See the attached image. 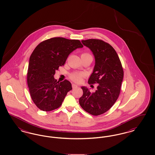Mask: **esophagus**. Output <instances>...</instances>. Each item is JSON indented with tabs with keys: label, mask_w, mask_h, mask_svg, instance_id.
I'll use <instances>...</instances> for the list:
<instances>
[{
	"label": "esophagus",
	"mask_w": 155,
	"mask_h": 155,
	"mask_svg": "<svg viewBox=\"0 0 155 155\" xmlns=\"http://www.w3.org/2000/svg\"><path fill=\"white\" fill-rule=\"evenodd\" d=\"M72 87H73V88H78V85H75V84H73L72 85Z\"/></svg>",
	"instance_id": "obj_1"
}]
</instances>
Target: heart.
<instances>
[{"label": "heart", "instance_id": "obj_1", "mask_svg": "<svg viewBox=\"0 0 155 155\" xmlns=\"http://www.w3.org/2000/svg\"><path fill=\"white\" fill-rule=\"evenodd\" d=\"M89 53H84L81 54V56H85V55H88ZM86 76V74L84 73H79V72H74L70 74V78L77 82H80L82 81L83 78Z\"/></svg>", "mask_w": 155, "mask_h": 155}]
</instances>
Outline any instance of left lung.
I'll return each instance as SVG.
<instances>
[{
	"label": "left lung",
	"mask_w": 155,
	"mask_h": 155,
	"mask_svg": "<svg viewBox=\"0 0 155 155\" xmlns=\"http://www.w3.org/2000/svg\"><path fill=\"white\" fill-rule=\"evenodd\" d=\"M82 42L91 49L95 59L88 84H98V86L94 92L82 87L83 95L79 103L85 111L99 116L109 110L116 102L123 79V68L117 53L110 45L97 39L82 40Z\"/></svg>",
	"instance_id": "obj_1"
}]
</instances>
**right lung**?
<instances>
[{
    "instance_id": "1",
    "label": "right lung",
    "mask_w": 155,
    "mask_h": 155,
    "mask_svg": "<svg viewBox=\"0 0 155 155\" xmlns=\"http://www.w3.org/2000/svg\"><path fill=\"white\" fill-rule=\"evenodd\" d=\"M82 47L79 40L55 37L35 48L30 58L27 84L31 99L40 110L49 111L61 105L72 86L67 80L57 81L54 75L71 52Z\"/></svg>"
}]
</instances>
